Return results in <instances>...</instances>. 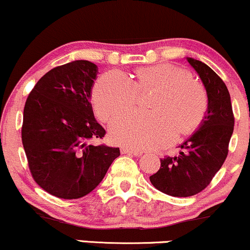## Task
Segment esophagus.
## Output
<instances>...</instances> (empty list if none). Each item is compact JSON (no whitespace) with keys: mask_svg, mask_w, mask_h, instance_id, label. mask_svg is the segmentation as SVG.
<instances>
[{"mask_svg":"<svg viewBox=\"0 0 250 250\" xmlns=\"http://www.w3.org/2000/svg\"><path fill=\"white\" fill-rule=\"evenodd\" d=\"M122 154H130V155L140 156L141 154H143V152H140V150H135V149H132V148H125V147H123Z\"/></svg>","mask_w":250,"mask_h":250,"instance_id":"obj_1","label":"esophagus"}]
</instances>
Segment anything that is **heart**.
<instances>
[{"instance_id": "heart-1", "label": "heart", "mask_w": 250, "mask_h": 250, "mask_svg": "<svg viewBox=\"0 0 250 250\" xmlns=\"http://www.w3.org/2000/svg\"><path fill=\"white\" fill-rule=\"evenodd\" d=\"M158 91L152 102L154 112L134 111L110 125L111 139L132 149H154L195 132L208 110V94L191 73L172 64L145 67L134 81L120 70H110L94 88V105L98 118L107 122L132 109L140 94Z\"/></svg>"}]
</instances>
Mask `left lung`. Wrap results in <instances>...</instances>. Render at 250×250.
I'll list each match as a JSON object with an SVG mask.
<instances>
[{
	"instance_id": "left-lung-1",
	"label": "left lung",
	"mask_w": 250,
	"mask_h": 250,
	"mask_svg": "<svg viewBox=\"0 0 250 250\" xmlns=\"http://www.w3.org/2000/svg\"><path fill=\"white\" fill-rule=\"evenodd\" d=\"M208 94V110L202 127L181 145L177 156H165L161 167L149 176L159 191L172 197L202 192L224 165L234 130L229 89L220 76L202 61L188 58Z\"/></svg>"
}]
</instances>
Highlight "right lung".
I'll return each mask as SVG.
<instances>
[{"label":"right lung","mask_w":250,"mask_h":250,"mask_svg":"<svg viewBox=\"0 0 250 250\" xmlns=\"http://www.w3.org/2000/svg\"><path fill=\"white\" fill-rule=\"evenodd\" d=\"M97 66L87 60L61 64L36 83L26 98L21 143L38 186L61 199H78L105 176L119 148L90 141L103 139L90 103Z\"/></svg>","instance_id":"obj_1"}]
</instances>
